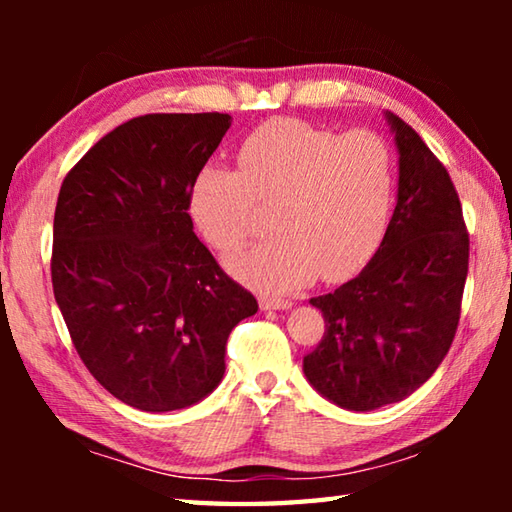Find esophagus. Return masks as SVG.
<instances>
[{
  "label": "esophagus",
  "mask_w": 512,
  "mask_h": 512,
  "mask_svg": "<svg viewBox=\"0 0 512 512\" xmlns=\"http://www.w3.org/2000/svg\"><path fill=\"white\" fill-rule=\"evenodd\" d=\"M293 305V302L291 300H284V298H264L262 300V309H277V311H280V309H289Z\"/></svg>",
  "instance_id": "obj_1"
}]
</instances>
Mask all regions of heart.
<instances>
[{
    "label": "heart",
    "instance_id": "obj_1",
    "mask_svg": "<svg viewBox=\"0 0 512 512\" xmlns=\"http://www.w3.org/2000/svg\"><path fill=\"white\" fill-rule=\"evenodd\" d=\"M395 198V158L372 131L334 133L307 121H273L239 146V169L207 164L189 187V212L207 241L235 253L253 235L259 207L275 235L230 262L268 293L343 280L384 237Z\"/></svg>",
    "mask_w": 512,
    "mask_h": 512
}]
</instances>
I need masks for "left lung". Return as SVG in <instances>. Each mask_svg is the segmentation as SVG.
<instances>
[{
	"mask_svg": "<svg viewBox=\"0 0 512 512\" xmlns=\"http://www.w3.org/2000/svg\"><path fill=\"white\" fill-rule=\"evenodd\" d=\"M400 151L397 205L368 266L309 302L323 339L302 359L309 384L348 411L400 402L452 348L470 262L456 187L409 124L386 112Z\"/></svg>",
	"mask_w": 512,
	"mask_h": 512,
	"instance_id": "obj_1",
	"label": "left lung"
}]
</instances>
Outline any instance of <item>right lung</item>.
Returning <instances> with one entry per match:
<instances>
[{"instance_id":"right-lung-1","label":"right lung","mask_w":512,"mask_h":512,"mask_svg":"<svg viewBox=\"0 0 512 512\" xmlns=\"http://www.w3.org/2000/svg\"><path fill=\"white\" fill-rule=\"evenodd\" d=\"M232 124L158 112L117 126L74 164L54 214L51 284L92 377L162 413L210 395L225 343L257 300L223 271L189 216V187Z\"/></svg>"}]
</instances>
